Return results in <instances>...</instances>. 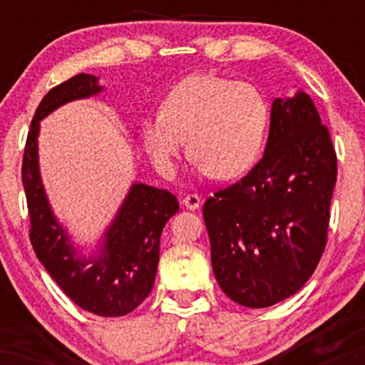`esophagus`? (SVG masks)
I'll return each instance as SVG.
<instances>
[{
    "label": "esophagus",
    "mask_w": 365,
    "mask_h": 365,
    "mask_svg": "<svg viewBox=\"0 0 365 365\" xmlns=\"http://www.w3.org/2000/svg\"><path fill=\"white\" fill-rule=\"evenodd\" d=\"M183 206L190 211H195V209L200 207V197L197 194H187L183 197Z\"/></svg>",
    "instance_id": "obj_1"
}]
</instances>
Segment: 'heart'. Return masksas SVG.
Returning a JSON list of instances; mask_svg holds the SVG:
<instances>
[{
    "label": "heart",
    "instance_id": "1",
    "mask_svg": "<svg viewBox=\"0 0 365 365\" xmlns=\"http://www.w3.org/2000/svg\"><path fill=\"white\" fill-rule=\"evenodd\" d=\"M269 127V104L257 87L194 73L170 92L163 113L142 125L144 148L159 173L171 175L187 149L206 173L233 180L257 161Z\"/></svg>",
    "mask_w": 365,
    "mask_h": 365
}]
</instances>
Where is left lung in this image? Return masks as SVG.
I'll return each mask as SVG.
<instances>
[{
    "instance_id": "1",
    "label": "left lung",
    "mask_w": 365,
    "mask_h": 365,
    "mask_svg": "<svg viewBox=\"0 0 365 365\" xmlns=\"http://www.w3.org/2000/svg\"><path fill=\"white\" fill-rule=\"evenodd\" d=\"M336 153L305 92L274 99L264 156L204 202L212 271L250 309L288 299L311 278L328 242Z\"/></svg>"
}]
</instances>
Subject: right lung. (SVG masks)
<instances>
[{"label": "right lung", "instance_id": "1", "mask_svg": "<svg viewBox=\"0 0 365 365\" xmlns=\"http://www.w3.org/2000/svg\"><path fill=\"white\" fill-rule=\"evenodd\" d=\"M94 75L78 73L53 87L37 106L24 149L22 183L31 216L32 249L58 287L83 311L103 317L125 316L148 299L159 262V238L178 211L168 190L135 183L104 233L101 254L81 257L49 207L37 163L39 120L73 99L101 92Z\"/></svg>", "mask_w": 365, "mask_h": 365}]
</instances>
